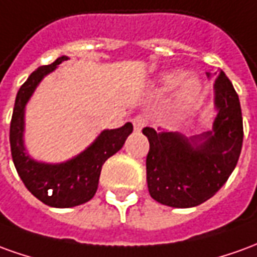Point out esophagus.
Listing matches in <instances>:
<instances>
[{"label":"esophagus","instance_id":"obj_1","mask_svg":"<svg viewBox=\"0 0 257 257\" xmlns=\"http://www.w3.org/2000/svg\"><path fill=\"white\" fill-rule=\"evenodd\" d=\"M134 128L136 132H139V131H142V128L146 125V118L143 115H138V116H135L134 118Z\"/></svg>","mask_w":257,"mask_h":257}]
</instances>
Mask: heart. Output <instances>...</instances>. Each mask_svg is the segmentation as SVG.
<instances>
[{
  "label": "heart",
  "mask_w": 257,
  "mask_h": 257,
  "mask_svg": "<svg viewBox=\"0 0 257 257\" xmlns=\"http://www.w3.org/2000/svg\"><path fill=\"white\" fill-rule=\"evenodd\" d=\"M185 76L186 73L182 71H168L161 73L157 80V89L160 91H170L181 83L177 94V104L182 112L189 111L196 104L202 90V85L195 76Z\"/></svg>",
  "instance_id": "1"
}]
</instances>
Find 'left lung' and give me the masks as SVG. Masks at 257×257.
<instances>
[{
	"instance_id": "obj_1",
	"label": "left lung",
	"mask_w": 257,
	"mask_h": 257,
	"mask_svg": "<svg viewBox=\"0 0 257 257\" xmlns=\"http://www.w3.org/2000/svg\"><path fill=\"white\" fill-rule=\"evenodd\" d=\"M214 107L217 116L211 131L191 138L143 129L150 143L147 188L159 203L195 207L214 196L234 171L243 141L242 112L238 94L222 71L214 80Z\"/></svg>"
}]
</instances>
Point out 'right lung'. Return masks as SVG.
I'll list each match as a JSON object with an SVG mask.
<instances>
[{
	"label": "right lung",
	"mask_w": 257,
	"mask_h": 257,
	"mask_svg": "<svg viewBox=\"0 0 257 257\" xmlns=\"http://www.w3.org/2000/svg\"><path fill=\"white\" fill-rule=\"evenodd\" d=\"M68 60L62 55L53 64L37 68L16 94L12 112L10 142L12 160L19 177L29 192L44 204L58 209L75 207L89 202L97 191L103 164L121 150L132 123L126 122L116 129H104L83 152L62 163H46L35 160L25 146V110L30 97L48 73L54 72L61 62Z\"/></svg>",
	"instance_id": "1"
}]
</instances>
